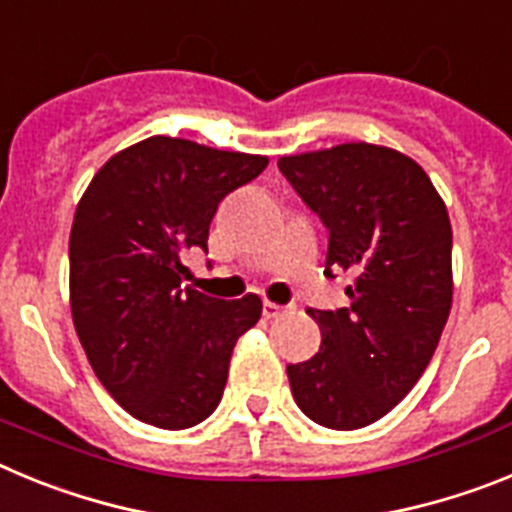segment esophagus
<instances>
[{"label":"esophagus","instance_id":"obj_1","mask_svg":"<svg viewBox=\"0 0 512 512\" xmlns=\"http://www.w3.org/2000/svg\"><path fill=\"white\" fill-rule=\"evenodd\" d=\"M287 310H292V305H277V302H269L266 300L264 302V315L266 318H279V315H282V312H287Z\"/></svg>","mask_w":512,"mask_h":512}]
</instances>
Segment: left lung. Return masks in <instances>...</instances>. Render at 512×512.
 <instances>
[{
  "label": "left lung",
  "mask_w": 512,
  "mask_h": 512,
  "mask_svg": "<svg viewBox=\"0 0 512 512\" xmlns=\"http://www.w3.org/2000/svg\"><path fill=\"white\" fill-rule=\"evenodd\" d=\"M279 171L328 228L325 274L351 271V305L307 310L320 351L289 364L295 402L315 423L356 431L384 418L431 364L451 295V223L428 174L372 143L279 158Z\"/></svg>",
  "instance_id": "left-lung-1"
}]
</instances>
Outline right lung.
Segmentation results:
<instances>
[{
  "label": "right lung",
  "instance_id": "add662e5",
  "mask_svg": "<svg viewBox=\"0 0 512 512\" xmlns=\"http://www.w3.org/2000/svg\"><path fill=\"white\" fill-rule=\"evenodd\" d=\"M269 164L153 135L94 174L69 238L71 315L94 374L120 408L166 431L202 423L223 397L235 341L259 323L261 300H215L184 287L189 248L225 194Z\"/></svg>",
  "mask_w": 512,
  "mask_h": 512
}]
</instances>
